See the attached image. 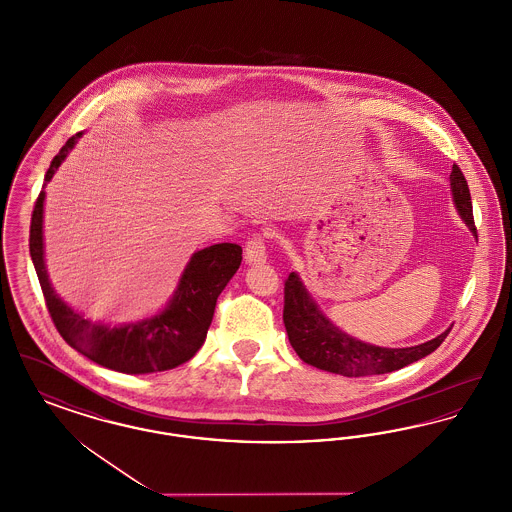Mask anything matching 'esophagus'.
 I'll use <instances>...</instances> for the list:
<instances>
[{
  "label": "esophagus",
  "mask_w": 512,
  "mask_h": 512,
  "mask_svg": "<svg viewBox=\"0 0 512 512\" xmlns=\"http://www.w3.org/2000/svg\"><path fill=\"white\" fill-rule=\"evenodd\" d=\"M245 261L247 263H263L267 261V240L265 234H253L244 249Z\"/></svg>",
  "instance_id": "1"
}]
</instances>
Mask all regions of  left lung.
<instances>
[{
  "label": "left lung",
  "mask_w": 512,
  "mask_h": 512,
  "mask_svg": "<svg viewBox=\"0 0 512 512\" xmlns=\"http://www.w3.org/2000/svg\"><path fill=\"white\" fill-rule=\"evenodd\" d=\"M451 190L464 222L474 234H478L472 215L470 190L459 165H453L451 171ZM284 326L301 361L347 378L386 374L411 365L436 351L451 330H445L434 340L403 349L378 347L349 338L318 311L295 272L284 282Z\"/></svg>",
  "instance_id": "1"
}]
</instances>
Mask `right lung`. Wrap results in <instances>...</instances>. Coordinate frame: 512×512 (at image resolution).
I'll list each match as a JSON object with an SVG mask.
<instances>
[{
    "instance_id": "obj_1",
    "label": "right lung",
    "mask_w": 512,
    "mask_h": 512,
    "mask_svg": "<svg viewBox=\"0 0 512 512\" xmlns=\"http://www.w3.org/2000/svg\"><path fill=\"white\" fill-rule=\"evenodd\" d=\"M82 134H74L53 157L46 182L59 169L69 149ZM44 190L38 195L30 220V257L36 268L49 317L61 338L98 365L124 372H161L190 361L203 345L220 292L242 265V247L215 244L194 253L184 270L171 305L157 317L128 326H105L78 315L53 292L44 265Z\"/></svg>"
}]
</instances>
